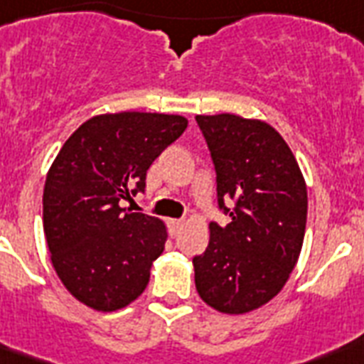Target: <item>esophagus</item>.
I'll return each instance as SVG.
<instances>
[{
    "label": "esophagus",
    "instance_id": "34e87169",
    "mask_svg": "<svg viewBox=\"0 0 364 364\" xmlns=\"http://www.w3.org/2000/svg\"><path fill=\"white\" fill-rule=\"evenodd\" d=\"M186 222L184 220H171V230H173L174 233H178L182 228H184Z\"/></svg>",
    "mask_w": 364,
    "mask_h": 364
}]
</instances>
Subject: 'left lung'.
Masks as SVG:
<instances>
[{
  "mask_svg": "<svg viewBox=\"0 0 364 364\" xmlns=\"http://www.w3.org/2000/svg\"><path fill=\"white\" fill-rule=\"evenodd\" d=\"M196 119L216 168L218 205L232 218L224 228L208 224L207 250L193 258L196 289L220 314H249L277 296L296 266L308 218L306 180L266 121L235 114Z\"/></svg>",
  "mask_w": 364,
  "mask_h": 364,
  "instance_id": "obj_1",
  "label": "left lung"
}]
</instances>
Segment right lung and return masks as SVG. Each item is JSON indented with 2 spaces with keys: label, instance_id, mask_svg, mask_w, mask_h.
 I'll use <instances>...</instances> for the list:
<instances>
[{
  "label": "right lung",
  "instance_id": "obj_1",
  "mask_svg": "<svg viewBox=\"0 0 364 364\" xmlns=\"http://www.w3.org/2000/svg\"><path fill=\"white\" fill-rule=\"evenodd\" d=\"M182 115L119 112L87 119L68 138L43 188V232L50 264L87 308L115 311L134 302L165 249L159 218L131 213V199L168 144L186 131Z\"/></svg>",
  "mask_w": 364,
  "mask_h": 364
}]
</instances>
